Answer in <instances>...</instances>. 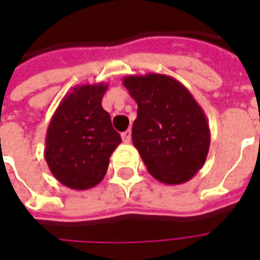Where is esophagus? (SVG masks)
I'll return each instance as SVG.
<instances>
[{
	"instance_id": "obj_1",
	"label": "esophagus",
	"mask_w": 260,
	"mask_h": 260,
	"mask_svg": "<svg viewBox=\"0 0 260 260\" xmlns=\"http://www.w3.org/2000/svg\"><path fill=\"white\" fill-rule=\"evenodd\" d=\"M131 136H132V134H131V129L125 131V132H122V134H121V138H122V141H124L125 143H129Z\"/></svg>"
}]
</instances>
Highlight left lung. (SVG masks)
Segmentation results:
<instances>
[{
  "instance_id": "8db88e82",
  "label": "left lung",
  "mask_w": 260,
  "mask_h": 260,
  "mask_svg": "<svg viewBox=\"0 0 260 260\" xmlns=\"http://www.w3.org/2000/svg\"><path fill=\"white\" fill-rule=\"evenodd\" d=\"M122 83L138 104L132 142L147 171L167 185L189 181L210 146L205 111L191 91L169 75H128Z\"/></svg>"
}]
</instances>
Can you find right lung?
<instances>
[{
    "label": "right lung",
    "mask_w": 260,
    "mask_h": 260,
    "mask_svg": "<svg viewBox=\"0 0 260 260\" xmlns=\"http://www.w3.org/2000/svg\"><path fill=\"white\" fill-rule=\"evenodd\" d=\"M108 85L75 86L55 110L46 134L44 157L51 174L76 191L100 184L121 143L102 100Z\"/></svg>",
    "instance_id": "obj_1"
}]
</instances>
